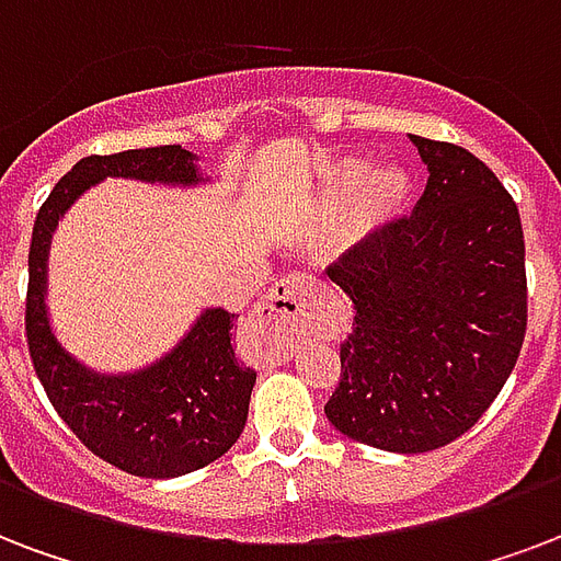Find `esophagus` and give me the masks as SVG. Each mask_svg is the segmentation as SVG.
Segmentation results:
<instances>
[{
  "instance_id": "obj_1",
  "label": "esophagus",
  "mask_w": 561,
  "mask_h": 561,
  "mask_svg": "<svg viewBox=\"0 0 561 561\" xmlns=\"http://www.w3.org/2000/svg\"><path fill=\"white\" fill-rule=\"evenodd\" d=\"M314 288L318 282L309 279V276H299V273H290L285 279H279L271 288V294L264 297L262 309H259V318L264 323H297L302 318V311L309 306V299L314 297Z\"/></svg>"
}]
</instances>
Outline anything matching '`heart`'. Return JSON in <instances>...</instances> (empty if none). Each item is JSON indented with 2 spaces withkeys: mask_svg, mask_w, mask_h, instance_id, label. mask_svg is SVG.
I'll return each mask as SVG.
<instances>
[{
  "mask_svg": "<svg viewBox=\"0 0 561 561\" xmlns=\"http://www.w3.org/2000/svg\"><path fill=\"white\" fill-rule=\"evenodd\" d=\"M350 179L358 182V179H365V167L353 164L350 167ZM412 194V179L403 170H382L379 176L374 179V203L376 208H382V211H397V208H403L405 199Z\"/></svg>",
  "mask_w": 561,
  "mask_h": 561,
  "instance_id": "obj_1",
  "label": "heart"
}]
</instances>
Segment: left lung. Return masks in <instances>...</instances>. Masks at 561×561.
Returning a JSON list of instances; mask_svg holds the SVG:
<instances>
[{
	"label": "left lung",
	"instance_id": "8db88e82",
	"mask_svg": "<svg viewBox=\"0 0 561 561\" xmlns=\"http://www.w3.org/2000/svg\"><path fill=\"white\" fill-rule=\"evenodd\" d=\"M430 170L412 214L329 264L353 302L327 417L353 442L430 453L480 421L527 335L515 199L480 158L412 135Z\"/></svg>",
	"mask_w": 561,
	"mask_h": 561
}]
</instances>
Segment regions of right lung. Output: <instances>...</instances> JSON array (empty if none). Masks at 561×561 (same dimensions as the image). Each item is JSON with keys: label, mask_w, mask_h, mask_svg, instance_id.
<instances>
[{"label": "right lung", "mask_w": 561, "mask_h": 561, "mask_svg": "<svg viewBox=\"0 0 561 561\" xmlns=\"http://www.w3.org/2000/svg\"><path fill=\"white\" fill-rule=\"evenodd\" d=\"M105 176L191 185L196 167L173 144L88 156L61 176L34 217L25 341L49 403L88 450L131 477L170 480L211 465L241 438L255 370L234 358V314L224 309L205 311L164 362L140 374L96 376L64 353L43 306L46 247L67 205Z\"/></svg>", "instance_id": "1"}]
</instances>
